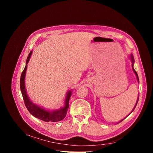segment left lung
<instances>
[{
    "instance_id": "left-lung-1",
    "label": "left lung",
    "mask_w": 153,
    "mask_h": 153,
    "mask_svg": "<svg viewBox=\"0 0 153 153\" xmlns=\"http://www.w3.org/2000/svg\"><path fill=\"white\" fill-rule=\"evenodd\" d=\"M131 62H132V68H133V70L134 73H135V75H136V76H137V80H138V82H139V79H138V75H137V73L136 72V71H135V69H134V68H133V64H134V58H133V55H131ZM138 99L137 100V103H136V105H135V107H134V108H133V111L134 110V109H135V107H136V106H137V103H138ZM133 111H132V112H133ZM130 114H131V113H130ZM124 119H125V118H124ZM124 119L121 120V121H120V122H121V121H123ZM120 122H119V123H120Z\"/></svg>"
}]
</instances>
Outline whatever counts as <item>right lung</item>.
<instances>
[{"instance_id":"add662e5","label":"right lung","mask_w":153,"mask_h":153,"mask_svg":"<svg viewBox=\"0 0 153 153\" xmlns=\"http://www.w3.org/2000/svg\"><path fill=\"white\" fill-rule=\"evenodd\" d=\"M32 51H30L28 57L26 61V66L24 69V71L22 73L21 77H20V89L22 92V94L24 98V103L25 106L29 112L34 116L35 117L38 118L40 120H42L45 122H58L61 121L64 117H66L67 114V111L69 108V98H70L71 95V92L69 91L66 96V100H65V105L64 107L60 108L59 110L53 111V112H50V111L46 110L42 108H40L39 106L36 105L29 100L28 95L27 94L25 87V73L27 68V64L29 62V61L32 54Z\"/></svg>"}]
</instances>
